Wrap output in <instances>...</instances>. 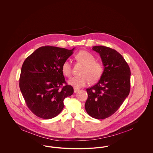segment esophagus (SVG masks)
Segmentation results:
<instances>
[{"mask_svg": "<svg viewBox=\"0 0 153 153\" xmlns=\"http://www.w3.org/2000/svg\"><path fill=\"white\" fill-rule=\"evenodd\" d=\"M79 91V89L77 88H74V93H77Z\"/></svg>", "mask_w": 153, "mask_h": 153, "instance_id": "esophagus-1", "label": "esophagus"}]
</instances>
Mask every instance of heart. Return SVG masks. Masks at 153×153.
Wrapping results in <instances>:
<instances>
[{
	"label": "heart",
	"instance_id": "b5f03b06",
	"mask_svg": "<svg viewBox=\"0 0 153 153\" xmlns=\"http://www.w3.org/2000/svg\"><path fill=\"white\" fill-rule=\"evenodd\" d=\"M76 59L82 63L84 66L79 76H74L68 81V83L77 88L85 87L89 81L95 83L99 80L103 73V66L98 61H95V57L90 53L81 51L76 55ZM61 70L66 77L72 74V67L69 59L65 60L62 64Z\"/></svg>",
	"mask_w": 153,
	"mask_h": 153
}]
</instances>
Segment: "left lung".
<instances>
[{"label": "left lung", "mask_w": 153, "mask_h": 153, "mask_svg": "<svg viewBox=\"0 0 153 153\" xmlns=\"http://www.w3.org/2000/svg\"><path fill=\"white\" fill-rule=\"evenodd\" d=\"M92 49L100 54L104 71L95 85L87 89L85 108L91 117L104 119L113 115L129 95L131 71L117 51L104 46H93Z\"/></svg>", "instance_id": "8db88e82"}]
</instances>
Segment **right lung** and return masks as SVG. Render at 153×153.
<instances>
[{
    "mask_svg": "<svg viewBox=\"0 0 153 153\" xmlns=\"http://www.w3.org/2000/svg\"><path fill=\"white\" fill-rule=\"evenodd\" d=\"M74 49L42 46L25 60L19 88L27 106L36 117L50 119L57 116L64 107V99L73 94V88L66 82L61 66Z\"/></svg>",
    "mask_w": 153,
    "mask_h": 153,
    "instance_id": "add662e5",
    "label": "right lung"
}]
</instances>
